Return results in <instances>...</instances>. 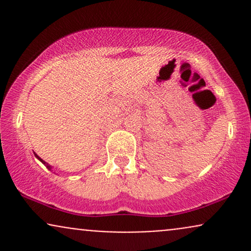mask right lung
<instances>
[{
	"label": "right lung",
	"mask_w": 251,
	"mask_h": 251,
	"mask_svg": "<svg viewBox=\"0 0 251 251\" xmlns=\"http://www.w3.org/2000/svg\"><path fill=\"white\" fill-rule=\"evenodd\" d=\"M35 157H37V158H39V159H40V160H41V162H42L43 164H46V163H45V160H42V159H41V158H40V157H39V155H36V154H35ZM47 168L50 170V165H47Z\"/></svg>",
	"instance_id": "right-lung-1"
}]
</instances>
